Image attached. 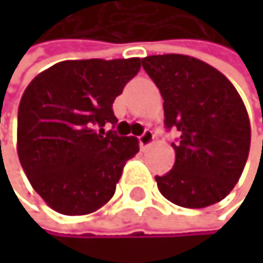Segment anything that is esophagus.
I'll list each match as a JSON object with an SVG mask.
<instances>
[{
  "mask_svg": "<svg viewBox=\"0 0 263 263\" xmlns=\"http://www.w3.org/2000/svg\"><path fill=\"white\" fill-rule=\"evenodd\" d=\"M139 142H140V146H142V148H146V146H149L151 143L155 142V134L151 133L149 129H146L145 133L139 137Z\"/></svg>",
  "mask_w": 263,
  "mask_h": 263,
  "instance_id": "34e87169",
  "label": "esophagus"
}]
</instances>
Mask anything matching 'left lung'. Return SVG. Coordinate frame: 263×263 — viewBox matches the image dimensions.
Instances as JSON below:
<instances>
[{
  "mask_svg": "<svg viewBox=\"0 0 263 263\" xmlns=\"http://www.w3.org/2000/svg\"><path fill=\"white\" fill-rule=\"evenodd\" d=\"M142 66L164 99L165 126L180 134L175 164L156 177L159 193L184 208L221 202L238 183L251 124L241 96L218 69L187 55H151Z\"/></svg>",
  "mask_w": 263,
  "mask_h": 263,
  "instance_id": "8db88e82",
  "label": "left lung"
}]
</instances>
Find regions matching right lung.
I'll list each match as a JSON object with an SVG mask.
<instances>
[{"mask_svg": "<svg viewBox=\"0 0 263 263\" xmlns=\"http://www.w3.org/2000/svg\"><path fill=\"white\" fill-rule=\"evenodd\" d=\"M140 66V58L67 60L26 86L17 153L29 183L52 210L89 215L114 197L126 162L139 153V140L105 134L102 126L118 121L112 104Z\"/></svg>", "mask_w": 263, "mask_h": 263, "instance_id": "add662e5", "label": "right lung"}]
</instances>
